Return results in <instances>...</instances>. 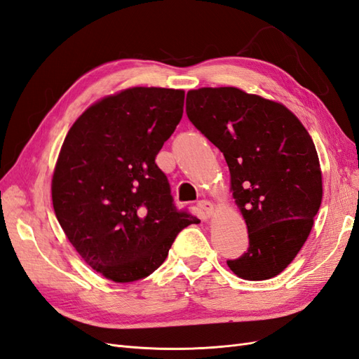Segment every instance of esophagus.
Masks as SVG:
<instances>
[{
    "label": "esophagus",
    "mask_w": 359,
    "mask_h": 359,
    "mask_svg": "<svg viewBox=\"0 0 359 359\" xmlns=\"http://www.w3.org/2000/svg\"><path fill=\"white\" fill-rule=\"evenodd\" d=\"M198 208H199L206 217H210V215L212 214V211H214V205H212L210 201L202 199V201L198 202Z\"/></svg>",
    "instance_id": "obj_1"
}]
</instances>
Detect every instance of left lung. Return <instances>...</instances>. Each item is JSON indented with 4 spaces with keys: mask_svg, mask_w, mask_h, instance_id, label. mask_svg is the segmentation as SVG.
<instances>
[{
    "mask_svg": "<svg viewBox=\"0 0 359 359\" xmlns=\"http://www.w3.org/2000/svg\"><path fill=\"white\" fill-rule=\"evenodd\" d=\"M186 112L223 153L247 223V252L227 266L245 280L278 276L307 241L322 202L311 136L283 104L233 86L189 91Z\"/></svg>",
    "mask_w": 359,
    "mask_h": 359,
    "instance_id": "1",
    "label": "left lung"
}]
</instances>
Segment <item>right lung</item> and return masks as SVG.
Returning <instances> with one entry per match:
<instances>
[{"instance_id": "add662e5", "label": "right lung", "mask_w": 359, "mask_h": 359, "mask_svg": "<svg viewBox=\"0 0 359 359\" xmlns=\"http://www.w3.org/2000/svg\"><path fill=\"white\" fill-rule=\"evenodd\" d=\"M184 91L128 88L88 107L52 178L57 219L76 252L116 283L145 278L199 220L177 210L156 157L182 118Z\"/></svg>"}]
</instances>
